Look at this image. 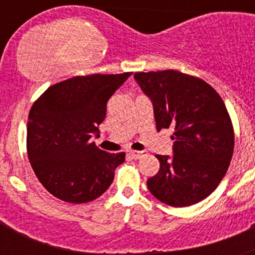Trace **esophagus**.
I'll list each match as a JSON object with an SVG mask.
<instances>
[{"instance_id": "esophagus-1", "label": "esophagus", "mask_w": 255, "mask_h": 255, "mask_svg": "<svg viewBox=\"0 0 255 255\" xmlns=\"http://www.w3.org/2000/svg\"><path fill=\"white\" fill-rule=\"evenodd\" d=\"M129 155L134 159H140L147 155V152H138V150H130Z\"/></svg>"}]
</instances>
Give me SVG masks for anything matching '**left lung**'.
<instances>
[{
	"label": "left lung",
	"instance_id": "left-lung-1",
	"mask_svg": "<svg viewBox=\"0 0 255 255\" xmlns=\"http://www.w3.org/2000/svg\"><path fill=\"white\" fill-rule=\"evenodd\" d=\"M149 97L157 130L173 128V155L155 157L159 170L148 179L162 203L188 207L206 199L226 175L235 134L220 94L202 79L176 70L135 73Z\"/></svg>",
	"mask_w": 255,
	"mask_h": 255
}]
</instances>
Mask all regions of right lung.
Masks as SVG:
<instances>
[{
	"mask_svg": "<svg viewBox=\"0 0 255 255\" xmlns=\"http://www.w3.org/2000/svg\"><path fill=\"white\" fill-rule=\"evenodd\" d=\"M132 73L74 76L53 84L33 103L26 150L40 184L57 199L80 204L110 188L125 153H107L92 141L106 106Z\"/></svg>",
	"mask_w": 255,
	"mask_h": 255,
	"instance_id": "1",
	"label": "right lung"
}]
</instances>
